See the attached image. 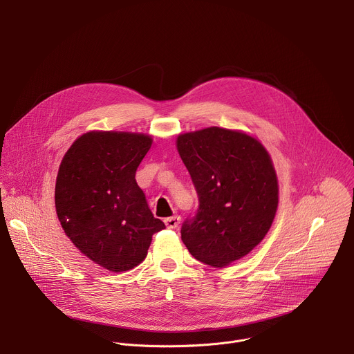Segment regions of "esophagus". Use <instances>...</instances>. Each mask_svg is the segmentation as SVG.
Masks as SVG:
<instances>
[{
    "label": "esophagus",
    "instance_id": "34e87169",
    "mask_svg": "<svg viewBox=\"0 0 354 354\" xmlns=\"http://www.w3.org/2000/svg\"><path fill=\"white\" fill-rule=\"evenodd\" d=\"M180 224V217L179 216H174V217H169V218H165V225L171 230H175L178 228Z\"/></svg>",
    "mask_w": 354,
    "mask_h": 354
}]
</instances>
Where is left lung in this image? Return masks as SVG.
Instances as JSON below:
<instances>
[{
    "label": "left lung",
    "instance_id": "8db88e82",
    "mask_svg": "<svg viewBox=\"0 0 354 354\" xmlns=\"http://www.w3.org/2000/svg\"><path fill=\"white\" fill-rule=\"evenodd\" d=\"M176 148L198 196L182 241L197 261L225 268L261 243L273 224L279 206L273 161L258 138L216 126L179 134Z\"/></svg>",
    "mask_w": 354,
    "mask_h": 354
}]
</instances>
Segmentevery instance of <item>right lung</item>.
<instances>
[{
  "instance_id": "add662e5",
  "label": "right lung",
  "mask_w": 354,
  "mask_h": 354,
  "mask_svg": "<svg viewBox=\"0 0 354 354\" xmlns=\"http://www.w3.org/2000/svg\"><path fill=\"white\" fill-rule=\"evenodd\" d=\"M151 144L142 133L92 130L71 144L59 168L55 203L66 235L113 273L140 265L153 235L165 228L136 182Z\"/></svg>"
}]
</instances>
